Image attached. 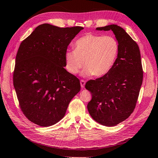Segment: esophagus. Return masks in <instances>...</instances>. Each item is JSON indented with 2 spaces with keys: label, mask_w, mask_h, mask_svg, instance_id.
<instances>
[{
  "label": "esophagus",
  "mask_w": 158,
  "mask_h": 158,
  "mask_svg": "<svg viewBox=\"0 0 158 158\" xmlns=\"http://www.w3.org/2000/svg\"><path fill=\"white\" fill-rule=\"evenodd\" d=\"M85 84H86V82L84 80H80V85H81V87H82V88H84V86H85Z\"/></svg>",
  "instance_id": "esophagus-1"
}]
</instances>
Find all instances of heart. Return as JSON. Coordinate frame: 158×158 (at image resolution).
Masks as SVG:
<instances>
[{
	"label": "heart",
	"instance_id": "b5f03b06",
	"mask_svg": "<svg viewBox=\"0 0 158 158\" xmlns=\"http://www.w3.org/2000/svg\"><path fill=\"white\" fill-rule=\"evenodd\" d=\"M120 44L112 36L87 34L76 40L74 50L65 53L66 68L72 74H76L84 65V76L100 77L108 74L116 63Z\"/></svg>",
	"mask_w": 158,
	"mask_h": 158
}]
</instances>
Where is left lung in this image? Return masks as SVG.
Masks as SVG:
<instances>
[{"instance_id": "1", "label": "left lung", "mask_w": 158, "mask_h": 158, "mask_svg": "<svg viewBox=\"0 0 158 158\" xmlns=\"http://www.w3.org/2000/svg\"><path fill=\"white\" fill-rule=\"evenodd\" d=\"M112 31L120 44L118 59L108 74L85 85L92 94L87 108L100 124L115 126L134 112L143 81L139 46L124 30L116 24L96 28Z\"/></svg>"}]
</instances>
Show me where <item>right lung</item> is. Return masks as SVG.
Instances as JSON below:
<instances>
[{
  "instance_id": "1",
  "label": "right lung",
  "mask_w": 158,
  "mask_h": 158,
  "mask_svg": "<svg viewBox=\"0 0 158 158\" xmlns=\"http://www.w3.org/2000/svg\"><path fill=\"white\" fill-rule=\"evenodd\" d=\"M82 29L42 24L21 42L13 84L21 110L36 125L47 127L59 122L80 90V80L64 66L68 46Z\"/></svg>"
}]
</instances>
